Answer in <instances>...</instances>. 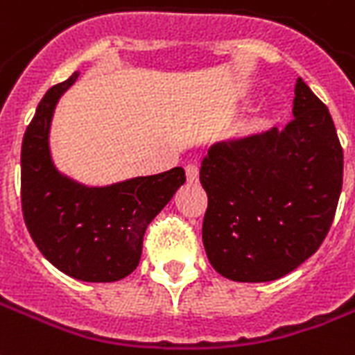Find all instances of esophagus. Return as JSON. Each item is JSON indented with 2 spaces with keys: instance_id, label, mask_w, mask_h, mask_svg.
I'll use <instances>...</instances> for the list:
<instances>
[{
  "instance_id": "esophagus-1",
  "label": "esophagus",
  "mask_w": 355,
  "mask_h": 355,
  "mask_svg": "<svg viewBox=\"0 0 355 355\" xmlns=\"http://www.w3.org/2000/svg\"><path fill=\"white\" fill-rule=\"evenodd\" d=\"M186 178H188V182H197L199 180V167L196 164L186 166Z\"/></svg>"
}]
</instances>
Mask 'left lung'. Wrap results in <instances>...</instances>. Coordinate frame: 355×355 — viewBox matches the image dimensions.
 Here are the masks:
<instances>
[{"label":"left lung","instance_id":"1","mask_svg":"<svg viewBox=\"0 0 355 355\" xmlns=\"http://www.w3.org/2000/svg\"><path fill=\"white\" fill-rule=\"evenodd\" d=\"M292 119L208 148L202 243L214 270L240 283L291 274L320 248L343 188V147L328 107L302 78Z\"/></svg>","mask_w":355,"mask_h":355}]
</instances>
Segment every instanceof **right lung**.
Listing matches in <instances>:
<instances>
[{
	"label": "right lung",
	"instance_id": "right-lung-1",
	"mask_svg": "<svg viewBox=\"0 0 355 355\" xmlns=\"http://www.w3.org/2000/svg\"><path fill=\"white\" fill-rule=\"evenodd\" d=\"M78 72L39 102L21 141V212L40 253L63 274L112 283L139 264L143 234L184 182L182 167L137 177L110 188H85L53 167L48 132L59 96Z\"/></svg>",
	"mask_w": 355,
	"mask_h": 355
}]
</instances>
